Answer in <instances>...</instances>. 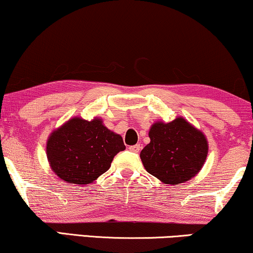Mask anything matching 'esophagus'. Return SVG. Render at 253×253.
<instances>
[{"label": "esophagus", "instance_id": "34e87169", "mask_svg": "<svg viewBox=\"0 0 253 253\" xmlns=\"http://www.w3.org/2000/svg\"><path fill=\"white\" fill-rule=\"evenodd\" d=\"M140 145L139 144H136V145H132V146H129V150L131 152H133V153H138V152L140 151Z\"/></svg>", "mask_w": 253, "mask_h": 253}]
</instances>
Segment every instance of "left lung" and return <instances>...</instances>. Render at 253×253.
<instances>
[{
	"mask_svg": "<svg viewBox=\"0 0 253 253\" xmlns=\"http://www.w3.org/2000/svg\"><path fill=\"white\" fill-rule=\"evenodd\" d=\"M151 143L140 152L147 172L166 184L177 185L193 177L206 160L207 140L183 117L152 126Z\"/></svg>",
	"mask_w": 253,
	"mask_h": 253,
	"instance_id": "1",
	"label": "left lung"
}]
</instances>
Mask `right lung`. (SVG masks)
I'll use <instances>...</instances> for the list:
<instances>
[{"instance_id": "obj_1", "label": "right lung", "mask_w": 253, "mask_h": 253, "mask_svg": "<svg viewBox=\"0 0 253 253\" xmlns=\"http://www.w3.org/2000/svg\"><path fill=\"white\" fill-rule=\"evenodd\" d=\"M126 145L122 137L102 126L71 119L54 131L47 141V158L58 177L72 184H89L110 167L113 159Z\"/></svg>"}]
</instances>
